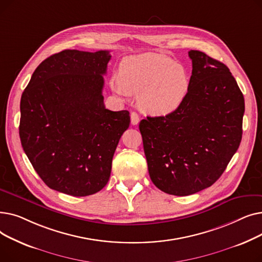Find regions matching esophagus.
<instances>
[{
  "label": "esophagus",
  "mask_w": 262,
  "mask_h": 262,
  "mask_svg": "<svg viewBox=\"0 0 262 262\" xmlns=\"http://www.w3.org/2000/svg\"><path fill=\"white\" fill-rule=\"evenodd\" d=\"M139 121H140V118H139L138 114L133 112V113L130 114V123L133 124V125H137V124L139 123Z\"/></svg>",
  "instance_id": "1"
}]
</instances>
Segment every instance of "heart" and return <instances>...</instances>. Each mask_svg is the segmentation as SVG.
I'll return each mask as SVG.
<instances>
[{
    "instance_id": "b5f03b06",
    "label": "heart",
    "mask_w": 262,
    "mask_h": 262,
    "mask_svg": "<svg viewBox=\"0 0 262 262\" xmlns=\"http://www.w3.org/2000/svg\"><path fill=\"white\" fill-rule=\"evenodd\" d=\"M191 80L186 69L163 54L145 53L124 58L119 80L113 82L118 94L139 93L142 110L154 116L174 113L185 101Z\"/></svg>"
}]
</instances>
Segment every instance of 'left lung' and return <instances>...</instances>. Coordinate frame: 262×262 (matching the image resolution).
Returning <instances> with one entry per match:
<instances>
[{
    "mask_svg": "<svg viewBox=\"0 0 262 262\" xmlns=\"http://www.w3.org/2000/svg\"><path fill=\"white\" fill-rule=\"evenodd\" d=\"M191 86L174 113L141 120L149 177L168 194L186 196L213 185L242 139L244 98L229 69L189 51Z\"/></svg>",
    "mask_w": 262,
    "mask_h": 262,
    "instance_id": "1",
    "label": "left lung"
}]
</instances>
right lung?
Returning <instances> with one entry per match:
<instances>
[{
    "label": "right lung",
    "mask_w": 262,
    "mask_h": 262,
    "mask_svg": "<svg viewBox=\"0 0 262 262\" xmlns=\"http://www.w3.org/2000/svg\"><path fill=\"white\" fill-rule=\"evenodd\" d=\"M110 58L109 51H61L37 67L22 93V147L45 184L64 194L87 196L106 186L129 126L127 110L104 105Z\"/></svg>",
    "instance_id": "add662e5"
}]
</instances>
